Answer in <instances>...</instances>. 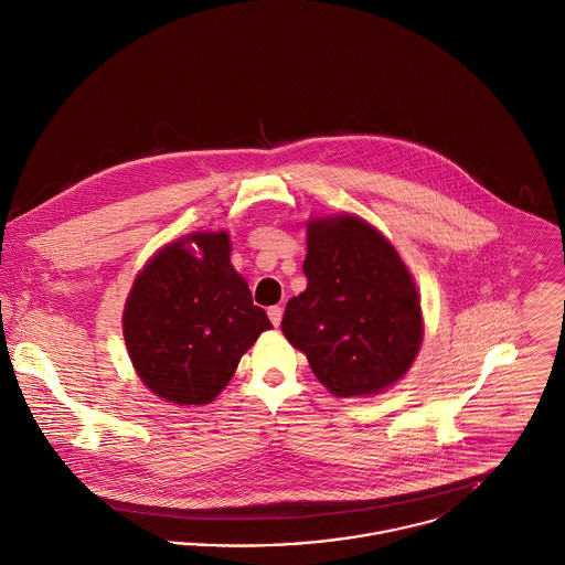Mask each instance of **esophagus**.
<instances>
[{"mask_svg":"<svg viewBox=\"0 0 565 565\" xmlns=\"http://www.w3.org/2000/svg\"><path fill=\"white\" fill-rule=\"evenodd\" d=\"M267 316H269L271 324H274V327H278V324H280V320H282V307H278V305L269 307V309H267Z\"/></svg>","mask_w":565,"mask_h":565,"instance_id":"34e87169","label":"esophagus"}]
</instances>
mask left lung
Returning a JSON list of instances; mask_svg holds the SVG:
<instances>
[{
	"instance_id": "8db88e82",
	"label": "left lung",
	"mask_w": 565,
	"mask_h": 565,
	"mask_svg": "<svg viewBox=\"0 0 565 565\" xmlns=\"http://www.w3.org/2000/svg\"><path fill=\"white\" fill-rule=\"evenodd\" d=\"M307 234V289L287 302L280 329L333 395L384 391L422 344L415 282L393 245L355 216L311 221Z\"/></svg>"
}]
</instances>
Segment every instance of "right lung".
Masks as SVG:
<instances>
[{
	"instance_id": "add662e5",
	"label": "right lung",
	"mask_w": 565,
	"mask_h": 565,
	"mask_svg": "<svg viewBox=\"0 0 565 565\" xmlns=\"http://www.w3.org/2000/svg\"><path fill=\"white\" fill-rule=\"evenodd\" d=\"M230 254L225 232L192 234L163 247L128 296L124 338L130 360L143 384L168 402H212L243 353L271 329Z\"/></svg>"
}]
</instances>
